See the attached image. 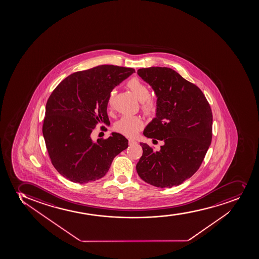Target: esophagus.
Here are the masks:
<instances>
[{"label": "esophagus", "mask_w": 259, "mask_h": 259, "mask_svg": "<svg viewBox=\"0 0 259 259\" xmlns=\"http://www.w3.org/2000/svg\"><path fill=\"white\" fill-rule=\"evenodd\" d=\"M128 144H129L130 145H134V144H137V142L135 141V140H134V139H129V140H128Z\"/></svg>", "instance_id": "34e87169"}]
</instances>
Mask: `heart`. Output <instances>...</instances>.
<instances>
[{
	"label": "heart",
	"mask_w": 259,
	"mask_h": 259,
	"mask_svg": "<svg viewBox=\"0 0 259 259\" xmlns=\"http://www.w3.org/2000/svg\"><path fill=\"white\" fill-rule=\"evenodd\" d=\"M128 88L131 90L134 96L140 102H143V109L148 114H154L156 111V103L150 99V90L147 85L138 78H133L126 83ZM114 92L112 91L109 94L108 103L111 106L114 99ZM143 121L138 116H123L114 124V129L118 133L127 137L136 135L137 133L142 128Z\"/></svg>",
	"instance_id": "1"
}]
</instances>
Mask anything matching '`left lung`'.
I'll list each match as a JSON object with an SVG mask.
<instances>
[{"instance_id": "obj_1", "label": "left lung", "mask_w": 259, "mask_h": 259, "mask_svg": "<svg viewBox=\"0 0 259 259\" xmlns=\"http://www.w3.org/2000/svg\"><path fill=\"white\" fill-rule=\"evenodd\" d=\"M138 74L157 98L156 117L143 134L164 145L154 151L140 143L143 155L137 163V172L154 187H176L197 172L210 145V106L202 91L175 70L151 67L140 68Z\"/></svg>"}]
</instances>
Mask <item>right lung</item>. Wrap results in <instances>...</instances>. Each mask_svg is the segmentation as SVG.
Here are the masks:
<instances>
[{"label": "right lung", "instance_id": "obj_1", "mask_svg": "<svg viewBox=\"0 0 259 259\" xmlns=\"http://www.w3.org/2000/svg\"><path fill=\"white\" fill-rule=\"evenodd\" d=\"M135 70L101 65L74 72L59 83L45 108L42 135L50 160L61 176L74 183L103 178L114 157L128 147L118 133L93 141L98 123L109 125V94Z\"/></svg>", "mask_w": 259, "mask_h": 259}]
</instances>
